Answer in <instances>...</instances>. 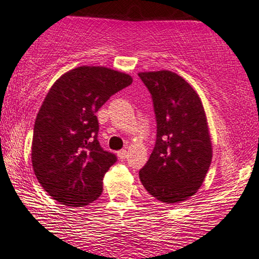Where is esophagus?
I'll list each match as a JSON object with an SVG mask.
<instances>
[{
    "mask_svg": "<svg viewBox=\"0 0 259 259\" xmlns=\"http://www.w3.org/2000/svg\"><path fill=\"white\" fill-rule=\"evenodd\" d=\"M117 155H118V158H119L120 160H124V159H126L127 153H126L125 149H122V150H119L118 153H117Z\"/></svg>",
    "mask_w": 259,
    "mask_h": 259,
    "instance_id": "obj_1",
    "label": "esophagus"
}]
</instances>
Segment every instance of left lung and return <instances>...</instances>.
<instances>
[{
    "mask_svg": "<svg viewBox=\"0 0 259 259\" xmlns=\"http://www.w3.org/2000/svg\"><path fill=\"white\" fill-rule=\"evenodd\" d=\"M153 99L156 141L140 169L147 192L165 204L186 201L204 181L212 158L205 112L184 78L168 70L140 73Z\"/></svg>",
    "mask_w": 259,
    "mask_h": 259,
    "instance_id": "1",
    "label": "left lung"
}]
</instances>
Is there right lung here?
Here are the masks:
<instances>
[{"instance_id": "obj_1", "label": "right lung", "mask_w": 259, "mask_h": 259, "mask_svg": "<svg viewBox=\"0 0 259 259\" xmlns=\"http://www.w3.org/2000/svg\"><path fill=\"white\" fill-rule=\"evenodd\" d=\"M132 82L127 74L83 65L52 84L35 118L32 166L55 201L83 207L101 195L104 176L117 156L98 141L96 113Z\"/></svg>"}]
</instances>
